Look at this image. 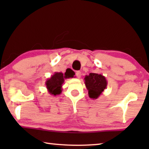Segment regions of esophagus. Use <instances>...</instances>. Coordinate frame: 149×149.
<instances>
[{"mask_svg": "<svg viewBox=\"0 0 149 149\" xmlns=\"http://www.w3.org/2000/svg\"><path fill=\"white\" fill-rule=\"evenodd\" d=\"M75 74H76L77 77L79 78H79L81 77V72L80 71H77Z\"/></svg>", "mask_w": 149, "mask_h": 149, "instance_id": "obj_1", "label": "esophagus"}]
</instances>
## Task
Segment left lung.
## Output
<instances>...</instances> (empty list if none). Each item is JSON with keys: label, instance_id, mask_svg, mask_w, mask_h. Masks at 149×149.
Listing matches in <instances>:
<instances>
[{"label": "left lung", "instance_id": "left-lung-1", "mask_svg": "<svg viewBox=\"0 0 149 149\" xmlns=\"http://www.w3.org/2000/svg\"><path fill=\"white\" fill-rule=\"evenodd\" d=\"M84 80L91 99H98L107 87V79L101 74L91 73L89 75H85Z\"/></svg>", "mask_w": 149, "mask_h": 149}]
</instances>
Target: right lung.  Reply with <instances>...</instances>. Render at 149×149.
I'll return each mask as SVG.
<instances>
[{
  "mask_svg": "<svg viewBox=\"0 0 149 149\" xmlns=\"http://www.w3.org/2000/svg\"><path fill=\"white\" fill-rule=\"evenodd\" d=\"M75 73L72 70H67L64 74L62 72H55L45 82V85L49 94L56 96L61 94L62 87L64 80L68 78L74 77Z\"/></svg>",
  "mask_w": 149,
  "mask_h": 149,
  "instance_id": "obj_1",
  "label": "right lung"
}]
</instances>
